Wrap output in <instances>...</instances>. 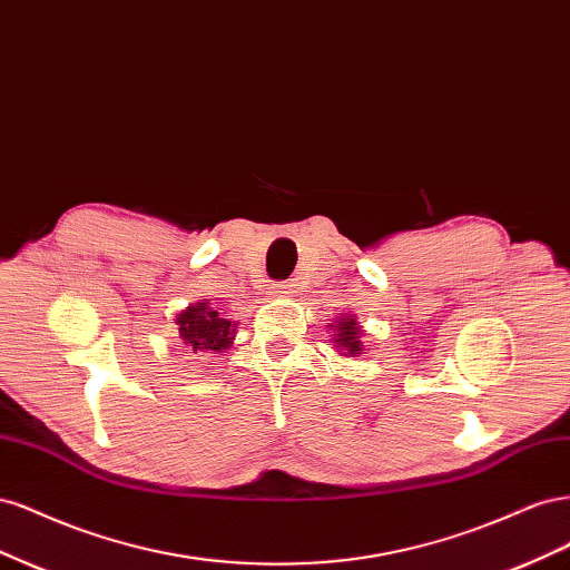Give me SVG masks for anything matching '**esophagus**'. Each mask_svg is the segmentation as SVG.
Here are the masks:
<instances>
[{"mask_svg":"<svg viewBox=\"0 0 570 570\" xmlns=\"http://www.w3.org/2000/svg\"><path fill=\"white\" fill-rule=\"evenodd\" d=\"M289 292H292V285H287V283L273 285V295H289Z\"/></svg>","mask_w":570,"mask_h":570,"instance_id":"esophagus-1","label":"esophagus"}]
</instances>
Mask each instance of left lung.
Returning a JSON list of instances; mask_svg holds the SVG:
<instances>
[{"instance_id": "1", "label": "left lung", "mask_w": 570, "mask_h": 570, "mask_svg": "<svg viewBox=\"0 0 570 570\" xmlns=\"http://www.w3.org/2000/svg\"><path fill=\"white\" fill-rule=\"evenodd\" d=\"M358 325L352 316H344L340 323H337V340L335 344L337 347L344 350V354H358L361 350H364V344L358 342Z\"/></svg>"}]
</instances>
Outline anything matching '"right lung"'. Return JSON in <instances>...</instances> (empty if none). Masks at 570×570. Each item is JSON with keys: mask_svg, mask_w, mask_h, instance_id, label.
Here are the masks:
<instances>
[{"mask_svg": "<svg viewBox=\"0 0 570 570\" xmlns=\"http://www.w3.org/2000/svg\"><path fill=\"white\" fill-rule=\"evenodd\" d=\"M176 323H178L183 344L193 352L228 350L235 340V327H237L228 318H220L218 312H214L206 302L189 306L187 312H183L176 318Z\"/></svg>", "mask_w": 570, "mask_h": 570, "instance_id": "obj_1", "label": "right lung"}]
</instances>
